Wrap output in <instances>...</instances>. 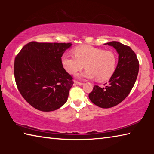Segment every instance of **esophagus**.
I'll return each instance as SVG.
<instances>
[{"instance_id":"obj_1","label":"esophagus","mask_w":154,"mask_h":154,"mask_svg":"<svg viewBox=\"0 0 154 154\" xmlns=\"http://www.w3.org/2000/svg\"><path fill=\"white\" fill-rule=\"evenodd\" d=\"M75 83H76V84H77V85H83V83L79 82H76V81H75Z\"/></svg>"}]
</instances>
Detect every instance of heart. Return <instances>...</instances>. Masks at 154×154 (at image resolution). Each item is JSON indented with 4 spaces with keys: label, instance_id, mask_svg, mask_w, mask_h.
<instances>
[{
    "label": "heart",
    "instance_id": "1",
    "mask_svg": "<svg viewBox=\"0 0 154 154\" xmlns=\"http://www.w3.org/2000/svg\"><path fill=\"white\" fill-rule=\"evenodd\" d=\"M75 56L64 54L61 57L64 69L71 75L76 74L84 67L86 69L79 75L80 78L103 82L113 74L116 66V57L113 52L105 51L95 47L84 45L73 49Z\"/></svg>",
    "mask_w": 154,
    "mask_h": 154
}]
</instances>
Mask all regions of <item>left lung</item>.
Returning a JSON list of instances; mask_svg holds the SVG:
<instances>
[{"label":"left lung","mask_w":154,"mask_h":154,"mask_svg":"<svg viewBox=\"0 0 154 154\" xmlns=\"http://www.w3.org/2000/svg\"><path fill=\"white\" fill-rule=\"evenodd\" d=\"M116 49L118 62L113 74L105 88L94 85L89 98L99 107L108 109L122 102L133 88L139 73V63L134 52L129 46L118 41L105 43Z\"/></svg>","instance_id":"8db88e82"}]
</instances>
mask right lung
Masks as SVG:
<instances>
[{"label": "right lung", "mask_w": 154, "mask_h": 154, "mask_svg": "<svg viewBox=\"0 0 154 154\" xmlns=\"http://www.w3.org/2000/svg\"><path fill=\"white\" fill-rule=\"evenodd\" d=\"M71 45L32 41L16 56L15 82L23 98L34 108L53 111L66 103L73 82L62 66L61 57Z\"/></svg>", "instance_id": "1"}]
</instances>
